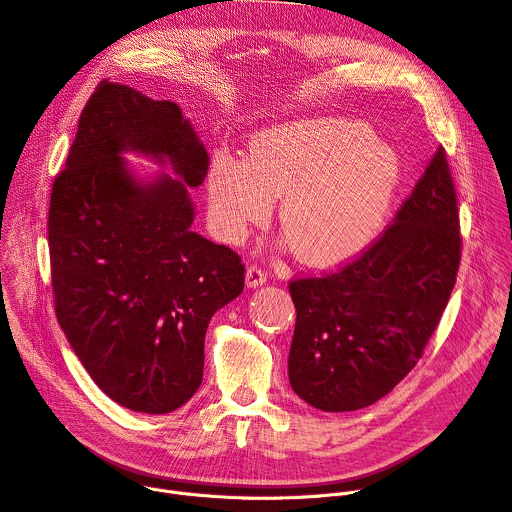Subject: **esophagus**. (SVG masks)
Here are the masks:
<instances>
[{"label":"esophagus","mask_w":512,"mask_h":512,"mask_svg":"<svg viewBox=\"0 0 512 512\" xmlns=\"http://www.w3.org/2000/svg\"><path fill=\"white\" fill-rule=\"evenodd\" d=\"M267 281V273L259 267V265H249L247 273H245V283L247 287H259Z\"/></svg>","instance_id":"34e87169"}]
</instances>
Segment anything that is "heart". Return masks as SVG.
I'll list each match as a JSON object with an SVG mask.
<instances>
[{"label": "heart", "instance_id": "heart-1", "mask_svg": "<svg viewBox=\"0 0 512 512\" xmlns=\"http://www.w3.org/2000/svg\"><path fill=\"white\" fill-rule=\"evenodd\" d=\"M405 168L399 152L352 117H312L253 135L243 162L216 156L208 208L227 239L261 225L281 196L279 225L294 253L336 265L367 251L385 231Z\"/></svg>", "mask_w": 512, "mask_h": 512}]
</instances>
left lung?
<instances>
[{
  "instance_id": "8db88e82",
  "label": "left lung",
  "mask_w": 512,
  "mask_h": 512,
  "mask_svg": "<svg viewBox=\"0 0 512 512\" xmlns=\"http://www.w3.org/2000/svg\"><path fill=\"white\" fill-rule=\"evenodd\" d=\"M460 255L458 198L440 145L367 251L334 273L289 281L298 314L287 360L291 389L332 413L391 393L440 324Z\"/></svg>"
}]
</instances>
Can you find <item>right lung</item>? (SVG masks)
<instances>
[{
  "mask_svg": "<svg viewBox=\"0 0 512 512\" xmlns=\"http://www.w3.org/2000/svg\"><path fill=\"white\" fill-rule=\"evenodd\" d=\"M125 151L168 159L183 180L139 183ZM206 172L176 103L103 81L52 184L56 320L97 387L131 411L170 413L198 391L208 322L245 287L241 257L190 229L188 186Z\"/></svg>",
  "mask_w": 512,
  "mask_h": 512,
  "instance_id": "1",
  "label": "right lung"
}]
</instances>
